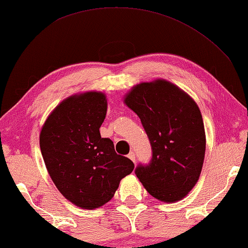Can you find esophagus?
Returning a JSON list of instances; mask_svg holds the SVG:
<instances>
[{
  "label": "esophagus",
  "mask_w": 248,
  "mask_h": 248,
  "mask_svg": "<svg viewBox=\"0 0 248 248\" xmlns=\"http://www.w3.org/2000/svg\"><path fill=\"white\" fill-rule=\"evenodd\" d=\"M128 157L129 158H130L131 160H132V162H136V155H135V152H130V153H129V154H128Z\"/></svg>",
  "instance_id": "34e87169"
}]
</instances>
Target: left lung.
I'll return each mask as SVG.
<instances>
[{"label":"left lung","mask_w":248,"mask_h":248,"mask_svg":"<svg viewBox=\"0 0 248 248\" xmlns=\"http://www.w3.org/2000/svg\"><path fill=\"white\" fill-rule=\"evenodd\" d=\"M124 102L137 113L152 146L151 160L139 163L136 175L158 200H181L198 182L204 159V125L197 103L164 79L135 86Z\"/></svg>","instance_id":"1"}]
</instances>
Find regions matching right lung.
Returning a JSON list of instances; mask_svg holds the SVG:
<instances>
[{"label": "right lung", "mask_w": 248, "mask_h": 248, "mask_svg": "<svg viewBox=\"0 0 248 248\" xmlns=\"http://www.w3.org/2000/svg\"><path fill=\"white\" fill-rule=\"evenodd\" d=\"M106 114V95L86 92L62 101L40 132L41 154L56 187L84 209L110 201L121 179L135 167L117 154L111 139L101 138Z\"/></svg>", "instance_id": "right-lung-1"}]
</instances>
